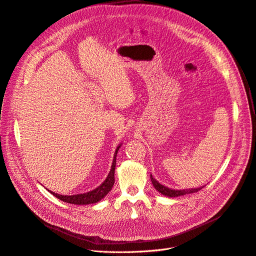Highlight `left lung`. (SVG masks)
I'll return each mask as SVG.
<instances>
[{
  "mask_svg": "<svg viewBox=\"0 0 256 256\" xmlns=\"http://www.w3.org/2000/svg\"><path fill=\"white\" fill-rule=\"evenodd\" d=\"M151 181H152L153 186L159 193L165 195V196H168V198H176V196H181V195H185V194H189V193H195L202 189V188H194V189L192 188V189H183V190H174V189L168 188V187L161 185L160 183H158L156 180L152 176V174H151Z\"/></svg>",
  "mask_w": 256,
  "mask_h": 256,
  "instance_id": "1",
  "label": "left lung"
}]
</instances>
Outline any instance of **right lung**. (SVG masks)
<instances>
[{"label": "right lung", "instance_id": "1", "mask_svg": "<svg viewBox=\"0 0 256 256\" xmlns=\"http://www.w3.org/2000/svg\"><path fill=\"white\" fill-rule=\"evenodd\" d=\"M121 144H120L116 152H114V160H112V170L108 176V178H105V181L96 189L84 193V194H75V195H61L54 193L52 191H50L52 195H54L56 198H58V200H61L62 202H68V204H96L99 200H101L105 195H106L114 186V168H116V154L118 151Z\"/></svg>", "mask_w": 256, "mask_h": 256}]
</instances>
